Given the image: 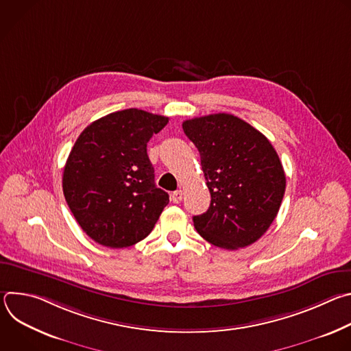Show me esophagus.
<instances>
[{
	"mask_svg": "<svg viewBox=\"0 0 351 351\" xmlns=\"http://www.w3.org/2000/svg\"><path fill=\"white\" fill-rule=\"evenodd\" d=\"M182 198H183V191H182V190H176V191H173L172 195H171V199H172V202H173L175 204H179V203L182 202Z\"/></svg>",
	"mask_w": 351,
	"mask_h": 351,
	"instance_id": "1",
	"label": "esophagus"
}]
</instances>
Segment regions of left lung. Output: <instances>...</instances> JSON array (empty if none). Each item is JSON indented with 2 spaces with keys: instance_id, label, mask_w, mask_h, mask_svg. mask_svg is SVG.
<instances>
[{
  "instance_id": "8db88e82",
  "label": "left lung",
  "mask_w": 351,
  "mask_h": 351,
  "mask_svg": "<svg viewBox=\"0 0 351 351\" xmlns=\"http://www.w3.org/2000/svg\"><path fill=\"white\" fill-rule=\"evenodd\" d=\"M182 126L198 149L211 193L207 213L193 217L195 230L226 250L253 244L276 218L286 189L275 148L230 114L193 118Z\"/></svg>"
}]
</instances>
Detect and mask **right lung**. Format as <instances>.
<instances>
[{"mask_svg": "<svg viewBox=\"0 0 351 351\" xmlns=\"http://www.w3.org/2000/svg\"><path fill=\"white\" fill-rule=\"evenodd\" d=\"M168 121L129 108L94 121L77 137L62 189L75 219L95 243L111 248L138 243L169 203L147 156V143Z\"/></svg>", "mask_w": 351, "mask_h": 351, "instance_id": "obj_1", "label": "right lung"}]
</instances>
